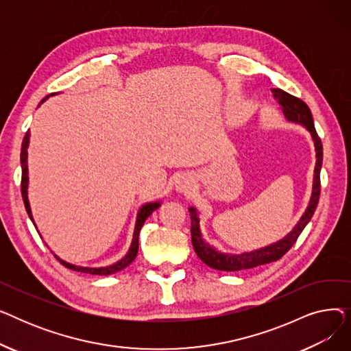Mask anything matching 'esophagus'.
I'll list each match as a JSON object with an SVG mask.
<instances>
[{
    "label": "esophagus",
    "instance_id": "34e87169",
    "mask_svg": "<svg viewBox=\"0 0 351 351\" xmlns=\"http://www.w3.org/2000/svg\"><path fill=\"white\" fill-rule=\"evenodd\" d=\"M192 186H193V180H192V178H189L186 175L180 176L176 182V191L182 192V193L189 192L192 189Z\"/></svg>",
    "mask_w": 351,
    "mask_h": 351
}]
</instances>
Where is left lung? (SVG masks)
I'll list each match as a JSON object with an SVG mask.
<instances>
[{
  "label": "left lung",
  "mask_w": 351,
  "mask_h": 351,
  "mask_svg": "<svg viewBox=\"0 0 351 351\" xmlns=\"http://www.w3.org/2000/svg\"><path fill=\"white\" fill-rule=\"evenodd\" d=\"M273 97L278 99L279 105L282 106V110L285 114V118L289 122L293 123H299L304 126L311 139L313 143H315V151H316V166H315V175H313V186H311V196L308 200V205L302 215L300 220L296 223L290 233H287L280 241L274 242L271 245H267L265 247L250 250V252H243V253H225L217 250L215 246H210L205 239L204 234H202L200 230V219H199V212L195 206L189 208L191 213V233H192V245L199 256V259L208 265L212 269L216 270H222V271H236V270H245V269H252L262 266L270 262L279 261L280 257L294 245L298 241V237L306 228V225L310 222V219L313 217V213H315L317 204H319V197H320V171H322V163H323V145L322 141L316 132L315 122H313V117L308 106L299 98L293 97L283 89L276 88L273 89Z\"/></svg>",
  "instance_id": "left-lung-1"
}]
</instances>
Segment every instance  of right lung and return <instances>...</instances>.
Wrapping results in <instances>:
<instances>
[{"mask_svg":"<svg viewBox=\"0 0 351 351\" xmlns=\"http://www.w3.org/2000/svg\"><path fill=\"white\" fill-rule=\"evenodd\" d=\"M53 95V94H51ZM51 95L45 97L40 105L43 102H45ZM38 105V106H40ZM28 145H29V131L25 134L24 136V141H23V146H21V168H23V178H21V195H23V200H24V205H25V209H27V213L31 219V222L34 223L35 226V222H34V217H32V212H31V206H29V200H28ZM160 206V202H149V204H145L143 206H141V209L138 210V215H136V222H135V229H134V236H132V242H131V246H129V250L126 252V254L122 257L121 261H118L117 263L114 265H109V266H104V267H84V266H77V265H72V263H68L62 259H60V257L57 254H53L57 259L68 269L71 270H75V271H81V273H89V274H104V276H108V274H114L122 269H125L126 266L131 265L135 257L138 254V249H139V232L145 223V220L149 217L152 215L154 210H156Z\"/></svg>","mask_w":351,"mask_h":351,"instance_id":"add662e5","label":"right lung"}]
</instances>
